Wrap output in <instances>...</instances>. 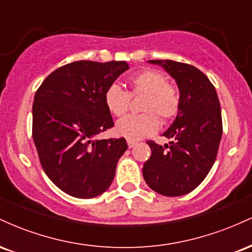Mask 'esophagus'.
Returning a JSON list of instances; mask_svg holds the SVG:
<instances>
[{"label":"esophagus","instance_id":"34e87169","mask_svg":"<svg viewBox=\"0 0 252 252\" xmlns=\"http://www.w3.org/2000/svg\"><path fill=\"white\" fill-rule=\"evenodd\" d=\"M126 142H128L129 148H134L136 144H137V141H135V140H126Z\"/></svg>","mask_w":252,"mask_h":252}]
</instances>
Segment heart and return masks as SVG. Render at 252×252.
I'll list each match as a JSON object with an SVG mask.
<instances>
[{"instance_id":"obj_1","label":"heart","mask_w":252,"mask_h":252,"mask_svg":"<svg viewBox=\"0 0 252 252\" xmlns=\"http://www.w3.org/2000/svg\"><path fill=\"white\" fill-rule=\"evenodd\" d=\"M130 91L126 92L117 84L105 90L104 103L114 116L122 117L129 109L130 97L144 94L140 105L142 114L129 115L116 124V132L128 140H140L158 131L160 121L173 120L180 109V94L167 78L156 70L137 72L128 80Z\"/></svg>"}]
</instances>
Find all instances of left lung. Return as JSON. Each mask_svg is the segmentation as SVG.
Instances as JSON below:
<instances>
[{
    "mask_svg": "<svg viewBox=\"0 0 252 252\" xmlns=\"http://www.w3.org/2000/svg\"><path fill=\"white\" fill-rule=\"evenodd\" d=\"M175 79L180 91V109L163 136L172 138L152 149L143 166L147 185L158 194L180 196L192 192L206 178L215 163L222 134L218 94L210 79L189 63L149 60Z\"/></svg>",
    "mask_w": 252,
    "mask_h": 252,
    "instance_id": "left-lung-1",
    "label": "left lung"
}]
</instances>
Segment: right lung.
<instances>
[{"instance_id": "1", "label": "right lung", "mask_w": 252, "mask_h": 252, "mask_svg": "<svg viewBox=\"0 0 252 252\" xmlns=\"http://www.w3.org/2000/svg\"><path fill=\"white\" fill-rule=\"evenodd\" d=\"M126 62L80 60L57 68L37 89L33 103V140L46 175L68 195L90 199L109 189L126 138L94 140L114 126L104 94Z\"/></svg>"}]
</instances>
